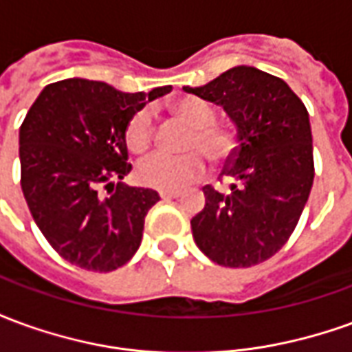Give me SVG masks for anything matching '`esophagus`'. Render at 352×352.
<instances>
[{
    "label": "esophagus",
    "instance_id": "obj_1",
    "mask_svg": "<svg viewBox=\"0 0 352 352\" xmlns=\"http://www.w3.org/2000/svg\"><path fill=\"white\" fill-rule=\"evenodd\" d=\"M183 192H179V190H162L160 192V198L162 199H173V198H179Z\"/></svg>",
    "mask_w": 352,
    "mask_h": 352
}]
</instances>
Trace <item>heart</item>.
Returning <instances> with one entry per match:
<instances>
[{
	"label": "heart",
	"instance_id": "heart-1",
	"mask_svg": "<svg viewBox=\"0 0 352 352\" xmlns=\"http://www.w3.org/2000/svg\"><path fill=\"white\" fill-rule=\"evenodd\" d=\"M173 115L192 128L184 141L186 154H153L138 166V181L156 190H177L201 179L206 173L204 154L213 166H222L236 154L237 133L224 124H214V111L204 100L183 98L171 105ZM153 113L139 109L124 128V141L133 154H145L154 145Z\"/></svg>",
	"mask_w": 352,
	"mask_h": 352
}]
</instances>
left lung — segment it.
<instances>
[{"instance_id":"8db88e82","label":"left lung","mask_w":352,"mask_h":352,"mask_svg":"<svg viewBox=\"0 0 352 352\" xmlns=\"http://www.w3.org/2000/svg\"><path fill=\"white\" fill-rule=\"evenodd\" d=\"M184 90L222 105L237 126L236 154L221 173L232 179L230 190L204 186L206 207L190 221L194 241L224 267L262 264L292 236L313 186L307 109L285 80L247 65Z\"/></svg>"}]
</instances>
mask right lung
Wrapping results in <instances>:
<instances>
[{
	"label": "right lung",
	"mask_w": 352,
	"mask_h": 352,
	"mask_svg": "<svg viewBox=\"0 0 352 352\" xmlns=\"http://www.w3.org/2000/svg\"><path fill=\"white\" fill-rule=\"evenodd\" d=\"M169 90L126 94L101 80L65 79L45 87L28 111L20 186L45 239L73 265L115 272L139 249L160 196L116 183L131 171L124 128L146 100Z\"/></svg>",
	"instance_id": "add662e5"
}]
</instances>
